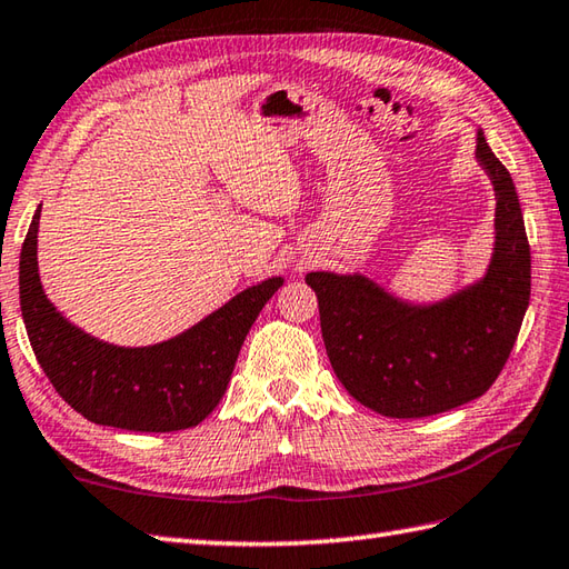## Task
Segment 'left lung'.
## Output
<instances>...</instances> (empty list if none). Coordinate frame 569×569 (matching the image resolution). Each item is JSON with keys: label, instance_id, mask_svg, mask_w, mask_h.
<instances>
[{"label": "left lung", "instance_id": "8db88e82", "mask_svg": "<svg viewBox=\"0 0 569 569\" xmlns=\"http://www.w3.org/2000/svg\"><path fill=\"white\" fill-rule=\"evenodd\" d=\"M476 162L496 194L481 278L409 300L365 273L310 271L322 342L342 387L382 417L419 419L481 397L503 370L530 303V247L513 177L476 130Z\"/></svg>", "mask_w": 569, "mask_h": 569}]
</instances>
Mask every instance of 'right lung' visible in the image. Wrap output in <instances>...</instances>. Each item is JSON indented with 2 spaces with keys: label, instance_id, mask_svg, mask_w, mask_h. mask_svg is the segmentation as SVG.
Listing matches in <instances>:
<instances>
[{
  "label": "right lung",
  "instance_id": "add662e5",
  "mask_svg": "<svg viewBox=\"0 0 569 569\" xmlns=\"http://www.w3.org/2000/svg\"><path fill=\"white\" fill-rule=\"evenodd\" d=\"M39 217L41 204L19 256L21 318L31 350L63 402L93 425L128 431H177L207 419L227 392L247 332L283 278L243 288L170 340L122 348L73 326L43 293Z\"/></svg>",
  "mask_w": 569,
  "mask_h": 569
}]
</instances>
